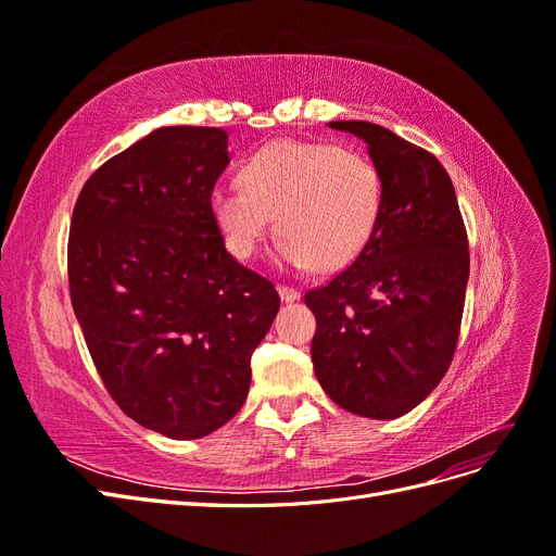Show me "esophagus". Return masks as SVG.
<instances>
[{"instance_id":"1","label":"esophagus","mask_w":556,"mask_h":556,"mask_svg":"<svg viewBox=\"0 0 556 556\" xmlns=\"http://www.w3.org/2000/svg\"><path fill=\"white\" fill-rule=\"evenodd\" d=\"M278 294H280V299L282 301H288V304H290V301H296L301 294H299V290H294V288H290V285H280V288H278Z\"/></svg>"}]
</instances>
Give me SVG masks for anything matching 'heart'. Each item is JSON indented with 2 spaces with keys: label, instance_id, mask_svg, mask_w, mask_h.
Instances as JSON below:
<instances>
[{
  "label": "heart",
  "instance_id": "obj_1",
  "mask_svg": "<svg viewBox=\"0 0 556 556\" xmlns=\"http://www.w3.org/2000/svg\"><path fill=\"white\" fill-rule=\"evenodd\" d=\"M384 204L374 160L331 143L274 141L241 166V188L217 185L211 215L233 257L250 260L276 229L278 262L323 271L355 262L378 229Z\"/></svg>",
  "mask_w": 556,
  "mask_h": 556
}]
</instances>
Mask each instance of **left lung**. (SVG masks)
Wrapping results in <instances>:
<instances>
[{
  "instance_id": "obj_1",
  "label": "left lung",
  "mask_w": 556,
  "mask_h": 556,
  "mask_svg": "<svg viewBox=\"0 0 556 556\" xmlns=\"http://www.w3.org/2000/svg\"><path fill=\"white\" fill-rule=\"evenodd\" d=\"M366 141L384 204L362 255L306 292L315 376L333 403L394 419L443 380L459 341L468 237L457 194L429 150L364 121L329 123Z\"/></svg>"
}]
</instances>
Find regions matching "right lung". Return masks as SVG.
Returning <instances> with one entry per match:
<instances>
[{"label":"right lung","instance_id":"right-lung-1","mask_svg":"<svg viewBox=\"0 0 556 556\" xmlns=\"http://www.w3.org/2000/svg\"><path fill=\"white\" fill-rule=\"evenodd\" d=\"M227 164V131L160 127L99 166L72 215V306L97 374L127 417L176 441L241 410L280 308L211 215Z\"/></svg>","mask_w":556,"mask_h":556}]
</instances>
